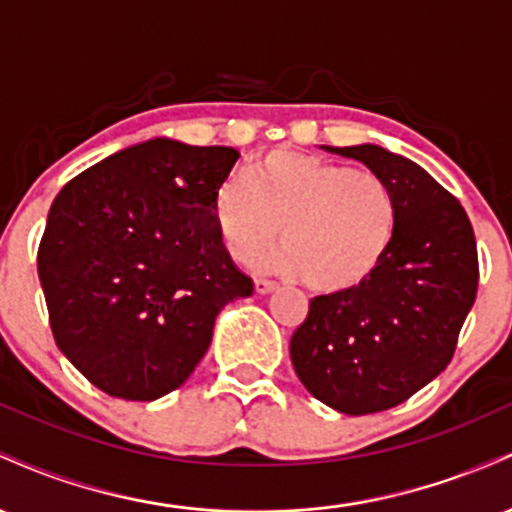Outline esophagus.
<instances>
[{"mask_svg":"<svg viewBox=\"0 0 512 512\" xmlns=\"http://www.w3.org/2000/svg\"><path fill=\"white\" fill-rule=\"evenodd\" d=\"M274 289H276L274 281H269V279H257L255 281V291L260 293V296H264V293H272Z\"/></svg>","mask_w":512,"mask_h":512,"instance_id":"esophagus-1","label":"esophagus"}]
</instances>
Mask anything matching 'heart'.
<instances>
[{
  "label": "heart",
  "mask_w": 512,
  "mask_h": 512,
  "mask_svg": "<svg viewBox=\"0 0 512 512\" xmlns=\"http://www.w3.org/2000/svg\"><path fill=\"white\" fill-rule=\"evenodd\" d=\"M221 245L252 264L279 240L274 267L320 293L349 291L378 269L397 226L390 185L366 168H346L301 151H272L226 180L214 202Z\"/></svg>",
  "instance_id": "heart-1"
}]
</instances>
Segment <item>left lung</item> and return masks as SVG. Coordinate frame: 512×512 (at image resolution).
Wrapping results in <instances>:
<instances>
[{
  "label": "left lung",
  "instance_id": "1",
  "mask_svg": "<svg viewBox=\"0 0 512 512\" xmlns=\"http://www.w3.org/2000/svg\"><path fill=\"white\" fill-rule=\"evenodd\" d=\"M378 173L397 202L390 250L363 284L317 296L291 337L305 390L342 414L397 407L448 368L479 284L462 204L409 158L375 144L325 146Z\"/></svg>",
  "mask_w": 512,
  "mask_h": 512
}]
</instances>
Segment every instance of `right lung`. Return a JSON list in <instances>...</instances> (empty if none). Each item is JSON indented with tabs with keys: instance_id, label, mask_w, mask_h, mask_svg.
I'll return each mask as SVG.
<instances>
[{
	"instance_id": "1",
	"label": "right lung",
	"mask_w": 512,
	"mask_h": 512,
	"mask_svg": "<svg viewBox=\"0 0 512 512\" xmlns=\"http://www.w3.org/2000/svg\"><path fill=\"white\" fill-rule=\"evenodd\" d=\"M240 154L149 139L62 187L38 248L52 337L81 375L132 402L180 387L252 279L221 245L214 202Z\"/></svg>"
}]
</instances>
